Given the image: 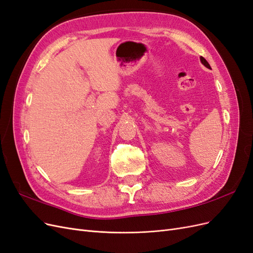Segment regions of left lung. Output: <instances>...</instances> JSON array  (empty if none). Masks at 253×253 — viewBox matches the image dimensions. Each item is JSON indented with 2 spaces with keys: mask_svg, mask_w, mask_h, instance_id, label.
<instances>
[{
  "mask_svg": "<svg viewBox=\"0 0 253 253\" xmlns=\"http://www.w3.org/2000/svg\"><path fill=\"white\" fill-rule=\"evenodd\" d=\"M200 59H201V62H202V63H203L207 68H211V67H210V64L208 63V61H207L204 57H201Z\"/></svg>",
  "mask_w": 253,
  "mask_h": 253,
  "instance_id": "1",
  "label": "left lung"
}]
</instances>
